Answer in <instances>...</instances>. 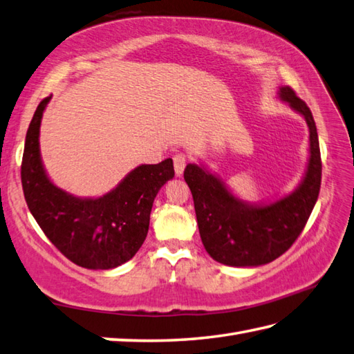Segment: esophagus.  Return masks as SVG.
<instances>
[{
	"mask_svg": "<svg viewBox=\"0 0 354 354\" xmlns=\"http://www.w3.org/2000/svg\"><path fill=\"white\" fill-rule=\"evenodd\" d=\"M185 164H187V159H185L184 153H176L175 156H173V165H175L176 176L183 175L184 169H185Z\"/></svg>",
	"mask_w": 354,
	"mask_h": 354,
	"instance_id": "obj_1",
	"label": "esophagus"
}]
</instances>
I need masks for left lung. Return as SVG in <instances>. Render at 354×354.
Returning <instances> with one entry per match:
<instances>
[{
    "label": "left lung",
    "instance_id": "left-lung-1",
    "mask_svg": "<svg viewBox=\"0 0 354 354\" xmlns=\"http://www.w3.org/2000/svg\"><path fill=\"white\" fill-rule=\"evenodd\" d=\"M279 96L306 118L310 129L307 173L292 195L270 205H247L210 171L196 164H189L184 170L201 239L207 253L224 266L254 267L279 258L304 230L319 196L322 161L313 115L292 87H281Z\"/></svg>",
    "mask_w": 354,
    "mask_h": 354
}]
</instances>
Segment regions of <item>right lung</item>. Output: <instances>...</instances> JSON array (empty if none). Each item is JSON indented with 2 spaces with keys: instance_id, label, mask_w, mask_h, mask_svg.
<instances>
[{
  "instance_id": "1",
  "label": "right lung",
  "mask_w": 354,
  "mask_h": 354,
  "mask_svg": "<svg viewBox=\"0 0 354 354\" xmlns=\"http://www.w3.org/2000/svg\"><path fill=\"white\" fill-rule=\"evenodd\" d=\"M50 96L38 104L26 135L21 183L41 230L73 264L109 270L133 258L147 236L150 212L161 187L175 176L170 158L131 170L107 195L80 199L55 187L39 158V124Z\"/></svg>"
}]
</instances>
